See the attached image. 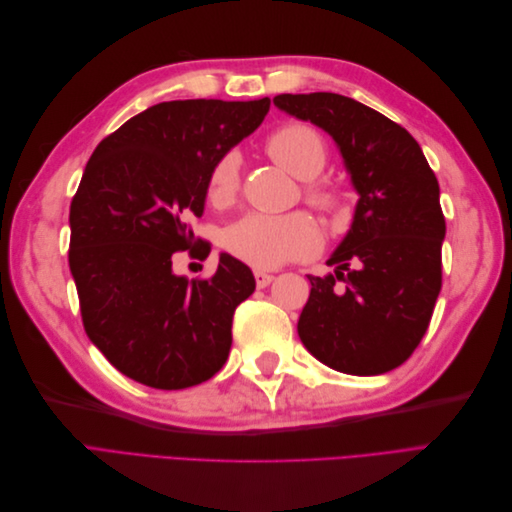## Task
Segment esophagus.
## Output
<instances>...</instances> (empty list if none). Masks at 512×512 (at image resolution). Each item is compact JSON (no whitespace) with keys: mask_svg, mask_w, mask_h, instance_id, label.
<instances>
[{"mask_svg":"<svg viewBox=\"0 0 512 512\" xmlns=\"http://www.w3.org/2000/svg\"><path fill=\"white\" fill-rule=\"evenodd\" d=\"M254 280L258 288H267L273 282V275L265 273V271H254Z\"/></svg>","mask_w":512,"mask_h":512,"instance_id":"34e87169","label":"esophagus"}]
</instances>
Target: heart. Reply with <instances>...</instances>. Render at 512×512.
I'll list each match as a JSON object with an SVG mask.
<instances>
[{
  "mask_svg": "<svg viewBox=\"0 0 512 512\" xmlns=\"http://www.w3.org/2000/svg\"><path fill=\"white\" fill-rule=\"evenodd\" d=\"M265 149L282 168L299 179H314L329 160V147L322 134L307 123H284L273 130ZM241 190V156L228 149L215 160L207 175V200L218 209L232 205ZM305 200L322 213H339L346 196L339 185L314 181L305 185ZM224 250L254 269H277L294 260H307L320 252L322 232L312 215L294 211L286 215L245 213L226 226Z\"/></svg>",
  "mask_w": 512,
  "mask_h": 512,
  "instance_id": "b5f03b06",
  "label": "heart"
}]
</instances>
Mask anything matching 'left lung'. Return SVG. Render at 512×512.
Returning <instances> with one entry per match:
<instances>
[{
  "mask_svg": "<svg viewBox=\"0 0 512 512\" xmlns=\"http://www.w3.org/2000/svg\"><path fill=\"white\" fill-rule=\"evenodd\" d=\"M273 102L335 138L361 196L327 262L335 273L307 275L301 342L344 374H386L421 344L442 288L438 179L412 134L374 108L329 91L280 94Z\"/></svg>",
  "mask_w": 512,
  "mask_h": 512,
  "instance_id": "8db88e82",
  "label": "left lung"
}]
</instances>
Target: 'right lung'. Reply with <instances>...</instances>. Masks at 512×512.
Returning a JSON list of instances; mask_svg holds the SVG:
<instances>
[{"label": "right lung", "instance_id": "obj_1", "mask_svg": "<svg viewBox=\"0 0 512 512\" xmlns=\"http://www.w3.org/2000/svg\"><path fill=\"white\" fill-rule=\"evenodd\" d=\"M271 100L160 102L108 134L89 158L70 205V271L85 333L123 376L179 391L218 374L232 316L256 288L228 254L205 280L173 273L205 209L211 164L252 134Z\"/></svg>", "mask_w": 512, "mask_h": 512}]
</instances>
